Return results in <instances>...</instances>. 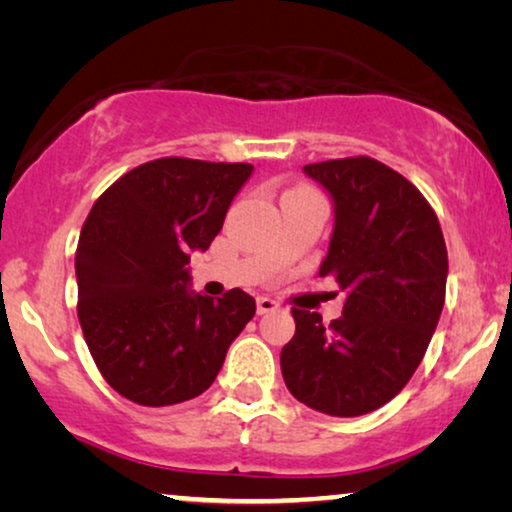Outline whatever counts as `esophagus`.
Segmentation results:
<instances>
[{
    "label": "esophagus",
    "mask_w": 512,
    "mask_h": 512,
    "mask_svg": "<svg viewBox=\"0 0 512 512\" xmlns=\"http://www.w3.org/2000/svg\"><path fill=\"white\" fill-rule=\"evenodd\" d=\"M256 310H258V314L277 312L279 310V303H275V300L268 298V296H261V298L256 300Z\"/></svg>",
    "instance_id": "1"
}]
</instances>
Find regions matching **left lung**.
Here are the masks:
<instances>
[{
    "label": "left lung",
    "instance_id": "left-lung-1",
    "mask_svg": "<svg viewBox=\"0 0 512 512\" xmlns=\"http://www.w3.org/2000/svg\"><path fill=\"white\" fill-rule=\"evenodd\" d=\"M333 200L319 277L347 293L342 317L293 307L279 354L286 387L307 408L359 417L389 403L424 359L445 305L447 249L438 216L408 179L359 156L305 165Z\"/></svg>",
    "mask_w": 512,
    "mask_h": 512
}]
</instances>
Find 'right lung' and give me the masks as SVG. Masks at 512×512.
<instances>
[{
	"label": "right lung",
	"instance_id": "obj_1",
	"mask_svg": "<svg viewBox=\"0 0 512 512\" xmlns=\"http://www.w3.org/2000/svg\"><path fill=\"white\" fill-rule=\"evenodd\" d=\"M254 172L247 163L160 158L100 195L76 247L79 321L104 380L163 408L212 387L228 347L256 314L242 289H191V251H207Z\"/></svg>",
	"mask_w": 512,
	"mask_h": 512
}]
</instances>
